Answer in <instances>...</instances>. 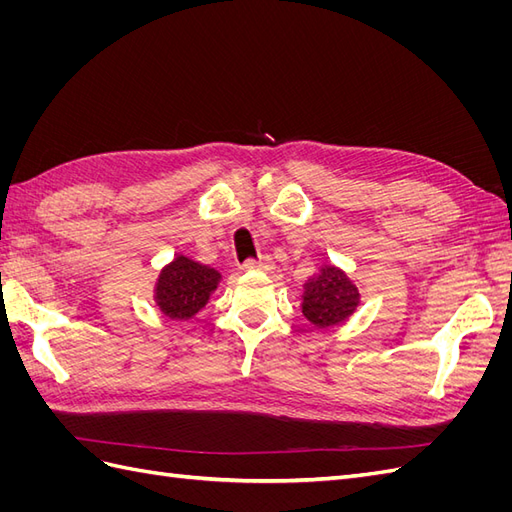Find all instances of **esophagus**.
Here are the masks:
<instances>
[{
    "label": "esophagus",
    "instance_id": "1",
    "mask_svg": "<svg viewBox=\"0 0 512 512\" xmlns=\"http://www.w3.org/2000/svg\"><path fill=\"white\" fill-rule=\"evenodd\" d=\"M275 265L269 256H262V258H247L243 262V269L245 271H271Z\"/></svg>",
    "mask_w": 512,
    "mask_h": 512
}]
</instances>
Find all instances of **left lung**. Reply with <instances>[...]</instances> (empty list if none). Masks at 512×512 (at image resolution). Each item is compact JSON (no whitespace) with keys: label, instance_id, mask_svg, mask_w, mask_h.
Here are the masks:
<instances>
[{"label":"left lung","instance_id":"left-lung-1","mask_svg":"<svg viewBox=\"0 0 512 512\" xmlns=\"http://www.w3.org/2000/svg\"><path fill=\"white\" fill-rule=\"evenodd\" d=\"M356 303H359V292L348 277L335 267H324L318 277L305 284L303 316L318 329H327L346 320Z\"/></svg>","mask_w":512,"mask_h":512}]
</instances>
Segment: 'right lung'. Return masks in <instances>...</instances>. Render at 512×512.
<instances>
[{
	"label": "right lung",
	"mask_w": 512,
	"mask_h": 512,
	"mask_svg": "<svg viewBox=\"0 0 512 512\" xmlns=\"http://www.w3.org/2000/svg\"><path fill=\"white\" fill-rule=\"evenodd\" d=\"M220 273L198 262L177 256L162 271L156 288V299L162 314L173 320L192 318L200 307H205L211 290H215Z\"/></svg>",
	"instance_id": "add662e5"
}]
</instances>
